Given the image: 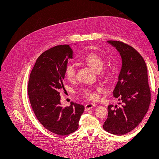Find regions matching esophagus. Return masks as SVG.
<instances>
[{"label":"esophagus","instance_id":"obj_1","mask_svg":"<svg viewBox=\"0 0 159 159\" xmlns=\"http://www.w3.org/2000/svg\"><path fill=\"white\" fill-rule=\"evenodd\" d=\"M94 106H95L94 104H93L92 103H88L87 104L85 105V109L86 110H88L91 109L92 108H93Z\"/></svg>","mask_w":159,"mask_h":159}]
</instances>
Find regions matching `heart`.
<instances>
[{
  "instance_id": "b5f03b06",
  "label": "heart",
  "mask_w": 159,
  "mask_h": 159,
  "mask_svg": "<svg viewBox=\"0 0 159 159\" xmlns=\"http://www.w3.org/2000/svg\"><path fill=\"white\" fill-rule=\"evenodd\" d=\"M85 61L94 70L99 71L101 70V74L105 76L108 73V71L103 69L104 60L102 56L96 53H89L85 57ZM65 75L68 80H73L75 76V68L73 64L67 63L65 67ZM82 94L90 100L94 101L98 98L97 93L93 89L89 88L83 89L81 91Z\"/></svg>"
}]
</instances>
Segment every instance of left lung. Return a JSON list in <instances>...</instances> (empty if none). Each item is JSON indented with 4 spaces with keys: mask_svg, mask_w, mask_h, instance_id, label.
I'll use <instances>...</instances> for the list:
<instances>
[{
    "mask_svg": "<svg viewBox=\"0 0 159 159\" xmlns=\"http://www.w3.org/2000/svg\"><path fill=\"white\" fill-rule=\"evenodd\" d=\"M108 42L120 52L122 66L113 91L120 102L108 106V118L103 127L111 134L123 135L136 128L148 110L151 92L148 71L143 57L132 46L120 41Z\"/></svg>",
    "mask_w": 159,
    "mask_h": 159,
    "instance_id": "8db88e82",
    "label": "left lung"
}]
</instances>
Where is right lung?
I'll return each instance as SVG.
<instances>
[{
	"mask_svg": "<svg viewBox=\"0 0 159 159\" xmlns=\"http://www.w3.org/2000/svg\"><path fill=\"white\" fill-rule=\"evenodd\" d=\"M73 56V49L67 44L44 51L37 58L28 84V94L37 119L48 131L60 136L76 131L84 110L83 105L72 102L65 107L60 103L65 67Z\"/></svg>",
	"mask_w": 159,
	"mask_h": 159,
	"instance_id": "1",
	"label": "right lung"
}]
</instances>
